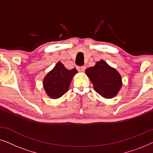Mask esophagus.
Returning a JSON list of instances; mask_svg holds the SVG:
<instances>
[{
    "mask_svg": "<svg viewBox=\"0 0 153 153\" xmlns=\"http://www.w3.org/2000/svg\"><path fill=\"white\" fill-rule=\"evenodd\" d=\"M76 69L77 70L79 71V72H84L85 70V66H77L76 67Z\"/></svg>",
    "mask_w": 153,
    "mask_h": 153,
    "instance_id": "obj_1",
    "label": "esophagus"
}]
</instances>
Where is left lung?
<instances>
[{"mask_svg": "<svg viewBox=\"0 0 153 153\" xmlns=\"http://www.w3.org/2000/svg\"><path fill=\"white\" fill-rule=\"evenodd\" d=\"M85 74L93 83L95 91L104 98L115 97L122 86L120 74L103 60L88 68Z\"/></svg>", "mask_w": 153, "mask_h": 153, "instance_id": "8db88e82", "label": "left lung"}]
</instances>
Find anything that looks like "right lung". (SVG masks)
I'll return each instance as SVG.
<instances>
[{"instance_id": "1", "label": "right lung", "mask_w": 153, "mask_h": 153, "mask_svg": "<svg viewBox=\"0 0 153 153\" xmlns=\"http://www.w3.org/2000/svg\"><path fill=\"white\" fill-rule=\"evenodd\" d=\"M77 72L75 68L68 70L61 62H58L43 80L44 88L47 95L52 99L63 95L68 91L73 76Z\"/></svg>"}]
</instances>
